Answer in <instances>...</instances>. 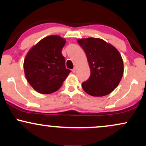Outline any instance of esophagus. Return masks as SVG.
Returning a JSON list of instances; mask_svg holds the SVG:
<instances>
[{
    "mask_svg": "<svg viewBox=\"0 0 146 146\" xmlns=\"http://www.w3.org/2000/svg\"><path fill=\"white\" fill-rule=\"evenodd\" d=\"M72 72H73V73H75V72H76V68H73V70H72Z\"/></svg>",
    "mask_w": 146,
    "mask_h": 146,
    "instance_id": "obj_1",
    "label": "esophagus"
}]
</instances>
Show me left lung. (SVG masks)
<instances>
[{
  "instance_id": "left-lung-1",
  "label": "left lung",
  "mask_w": 146,
  "mask_h": 146,
  "mask_svg": "<svg viewBox=\"0 0 146 146\" xmlns=\"http://www.w3.org/2000/svg\"><path fill=\"white\" fill-rule=\"evenodd\" d=\"M86 52L91 74L82 88L92 96H104L113 91L123 75V61L118 50L100 38L79 39Z\"/></svg>"
}]
</instances>
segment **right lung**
<instances>
[{"label":"right lung","mask_w":146,"mask_h":146,"mask_svg":"<svg viewBox=\"0 0 146 146\" xmlns=\"http://www.w3.org/2000/svg\"><path fill=\"white\" fill-rule=\"evenodd\" d=\"M66 40L53 35L43 38L29 50L23 62L25 75L34 89L52 94L62 86L71 72L65 67L61 51Z\"/></svg>","instance_id":"add662e5"}]
</instances>
